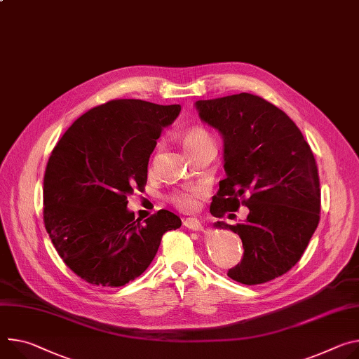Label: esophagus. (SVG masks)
I'll list each match as a JSON object with an SVG mask.
<instances>
[{
    "label": "esophagus",
    "instance_id": "1",
    "mask_svg": "<svg viewBox=\"0 0 359 359\" xmlns=\"http://www.w3.org/2000/svg\"><path fill=\"white\" fill-rule=\"evenodd\" d=\"M183 224L190 231H201L202 229V222L196 217H186L183 219Z\"/></svg>",
    "mask_w": 359,
    "mask_h": 359
}]
</instances>
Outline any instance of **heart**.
Masks as SVG:
<instances>
[{
	"mask_svg": "<svg viewBox=\"0 0 359 359\" xmlns=\"http://www.w3.org/2000/svg\"><path fill=\"white\" fill-rule=\"evenodd\" d=\"M206 143H213V139L210 133L203 127H191L183 136V146L186 151L189 153L191 149L206 144ZM206 191V187L203 184H194L186 189L175 190L170 194V202L180 210L183 212H190L198 205V198L202 196V194Z\"/></svg>",
	"mask_w": 359,
	"mask_h": 359,
	"instance_id": "b5f03b06",
	"label": "heart"
}]
</instances>
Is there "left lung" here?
Returning <instances> with one entry per match:
<instances>
[{"mask_svg": "<svg viewBox=\"0 0 359 359\" xmlns=\"http://www.w3.org/2000/svg\"><path fill=\"white\" fill-rule=\"evenodd\" d=\"M201 118L223 137L226 179L210 205L223 217L241 205L245 222L231 229L243 243L227 276L243 285L269 282L298 264L319 223L320 189L313 153L286 113L259 95L241 93L196 102Z\"/></svg>", "mask_w": 359, "mask_h": 359, "instance_id": "1", "label": "left lung"}]
</instances>
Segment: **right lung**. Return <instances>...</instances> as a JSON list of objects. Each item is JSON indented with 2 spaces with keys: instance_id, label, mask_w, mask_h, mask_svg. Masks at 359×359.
<instances>
[{
  "instance_id": "right-lung-1",
  "label": "right lung",
  "mask_w": 359,
  "mask_h": 359,
  "mask_svg": "<svg viewBox=\"0 0 359 359\" xmlns=\"http://www.w3.org/2000/svg\"><path fill=\"white\" fill-rule=\"evenodd\" d=\"M179 104L120 99L79 117L51 151L44 175V224L60 257L95 286H123L151 264L161 236L182 226L161 209L143 223L127 196L147 182L149 157Z\"/></svg>"
}]
</instances>
